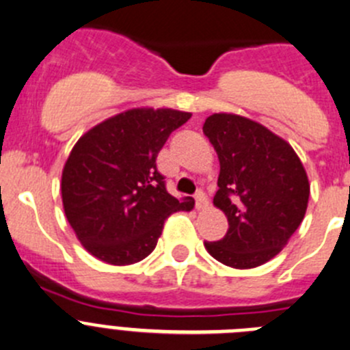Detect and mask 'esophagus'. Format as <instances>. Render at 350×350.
<instances>
[{
  "mask_svg": "<svg viewBox=\"0 0 350 350\" xmlns=\"http://www.w3.org/2000/svg\"><path fill=\"white\" fill-rule=\"evenodd\" d=\"M195 202H196V210H205L208 206V198L203 191H198L195 195Z\"/></svg>",
  "mask_w": 350,
  "mask_h": 350,
  "instance_id": "34e87169",
  "label": "esophagus"
}]
</instances>
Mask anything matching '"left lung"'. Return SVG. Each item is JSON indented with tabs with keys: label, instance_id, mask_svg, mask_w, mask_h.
I'll return each mask as SVG.
<instances>
[{
	"label": "left lung",
	"instance_id": "left-lung-1",
	"mask_svg": "<svg viewBox=\"0 0 350 350\" xmlns=\"http://www.w3.org/2000/svg\"><path fill=\"white\" fill-rule=\"evenodd\" d=\"M203 133L220 162L213 205L229 222L222 239L205 243L206 251L232 269L263 265L304 219L310 181L303 162L284 138L237 114H212Z\"/></svg>",
	"mask_w": 350,
	"mask_h": 350
}]
</instances>
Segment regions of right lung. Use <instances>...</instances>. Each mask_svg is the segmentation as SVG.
<instances>
[{
  "label": "right lung",
  "instance_id": "right-lung-1",
  "mask_svg": "<svg viewBox=\"0 0 350 350\" xmlns=\"http://www.w3.org/2000/svg\"><path fill=\"white\" fill-rule=\"evenodd\" d=\"M191 118L137 107L103 121L71 148L61 176L64 215L81 246L109 265H131L157 246L164 220L195 206L169 195L157 155Z\"/></svg>",
  "mask_w": 350,
  "mask_h": 350
}]
</instances>
